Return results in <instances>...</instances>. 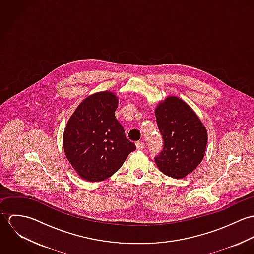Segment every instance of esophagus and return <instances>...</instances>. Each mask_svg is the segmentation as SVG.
Instances as JSON below:
<instances>
[{
  "mask_svg": "<svg viewBox=\"0 0 254 254\" xmlns=\"http://www.w3.org/2000/svg\"><path fill=\"white\" fill-rule=\"evenodd\" d=\"M145 144H144V143H142V142H137V143H136V147H137V149H139V150L144 149V148H145Z\"/></svg>",
  "mask_w": 254,
  "mask_h": 254,
  "instance_id": "34e87169",
  "label": "esophagus"
}]
</instances>
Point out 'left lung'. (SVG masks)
<instances>
[{"instance_id":"8db88e82","label":"left lung","mask_w":254,"mask_h":254,"mask_svg":"<svg viewBox=\"0 0 254 254\" xmlns=\"http://www.w3.org/2000/svg\"><path fill=\"white\" fill-rule=\"evenodd\" d=\"M163 148L154 161L166 176L182 179L201 162L207 145V131L199 117L183 100L168 96L154 109Z\"/></svg>"}]
</instances>
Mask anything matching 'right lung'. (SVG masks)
Here are the masks:
<instances>
[{
	"instance_id": "add662e5",
	"label": "right lung",
	"mask_w": 254,
	"mask_h": 254,
	"mask_svg": "<svg viewBox=\"0 0 254 254\" xmlns=\"http://www.w3.org/2000/svg\"><path fill=\"white\" fill-rule=\"evenodd\" d=\"M117 107L114 93L98 92L84 99L67 121L63 140L64 153L85 181H105L136 150L115 118Z\"/></svg>"
}]
</instances>
